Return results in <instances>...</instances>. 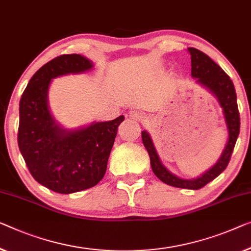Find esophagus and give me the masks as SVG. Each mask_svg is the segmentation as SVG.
<instances>
[{"mask_svg": "<svg viewBox=\"0 0 251 251\" xmlns=\"http://www.w3.org/2000/svg\"><path fill=\"white\" fill-rule=\"evenodd\" d=\"M129 117L134 119V121H143L144 116L142 115L141 111H138L137 109H133L129 111Z\"/></svg>", "mask_w": 251, "mask_h": 251, "instance_id": "1", "label": "esophagus"}]
</instances>
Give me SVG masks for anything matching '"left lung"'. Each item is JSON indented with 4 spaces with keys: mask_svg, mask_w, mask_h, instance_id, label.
Listing matches in <instances>:
<instances>
[{
    "mask_svg": "<svg viewBox=\"0 0 251 251\" xmlns=\"http://www.w3.org/2000/svg\"><path fill=\"white\" fill-rule=\"evenodd\" d=\"M188 51L190 58H192V76L197 78V83L207 88L218 98L220 104L223 108L229 138H227V143L223 150L222 155L220 156L218 162L201 177L187 180V179H181L171 174L163 166L160 161L151 137L145 130L142 132V141L149 152L153 173L160 180L169 186L177 187V188L201 189V187L207 185L209 181H212L222 171L226 170L229 164L235 142H237L239 132H240V116H239L238 110L237 95H235L233 82L231 81L230 76L203 51L198 50L196 48H188Z\"/></svg>",
    "mask_w": 251,
    "mask_h": 251,
    "instance_id": "8db88e82",
    "label": "left lung"
}]
</instances>
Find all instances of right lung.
I'll return each mask as SVG.
<instances>
[{
  "label": "right lung",
  "instance_id": "add662e5",
  "mask_svg": "<svg viewBox=\"0 0 251 251\" xmlns=\"http://www.w3.org/2000/svg\"><path fill=\"white\" fill-rule=\"evenodd\" d=\"M92 66L78 54L57 56L33 74L19 103L18 145L25 164L36 181L59 194L81 192L101 180L117 128L125 119L119 116L75 130L55 122L47 99L51 78Z\"/></svg>",
  "mask_w": 251,
  "mask_h": 251
}]
</instances>
